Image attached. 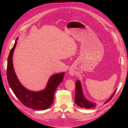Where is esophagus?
Listing matches in <instances>:
<instances>
[{"label": "esophagus", "mask_w": 128, "mask_h": 128, "mask_svg": "<svg viewBox=\"0 0 128 128\" xmlns=\"http://www.w3.org/2000/svg\"><path fill=\"white\" fill-rule=\"evenodd\" d=\"M70 75L71 76H74V75H75V72H72V71H70Z\"/></svg>", "instance_id": "obj_1"}]
</instances>
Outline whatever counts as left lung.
<instances>
[{"mask_svg": "<svg viewBox=\"0 0 128 128\" xmlns=\"http://www.w3.org/2000/svg\"><path fill=\"white\" fill-rule=\"evenodd\" d=\"M76 91H75V102L77 106L80 108H84L86 109H91L92 108H94L96 106V104L91 102L88 100L84 95L83 92L82 90V84L80 80H77L75 83ZM116 90H115L113 92V94L110 96V97L108 99L107 101L104 102L106 104L109 102L112 99V97L115 94Z\"/></svg>", "mask_w": 128, "mask_h": 128, "instance_id": "obj_1", "label": "left lung"}]
</instances>
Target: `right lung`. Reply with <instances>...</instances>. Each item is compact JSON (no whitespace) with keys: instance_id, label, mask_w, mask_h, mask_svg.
Here are the masks:
<instances>
[{"instance_id":"add662e5","label":"right lung","mask_w":128,"mask_h":128,"mask_svg":"<svg viewBox=\"0 0 128 128\" xmlns=\"http://www.w3.org/2000/svg\"><path fill=\"white\" fill-rule=\"evenodd\" d=\"M18 39V38L16 39L7 59V77L9 86L14 94L26 106L35 110L48 109L54 101V94L58 86L63 81L64 72L56 74L50 77L44 90L36 92L26 88L20 82L13 67V54Z\"/></svg>"}]
</instances>
